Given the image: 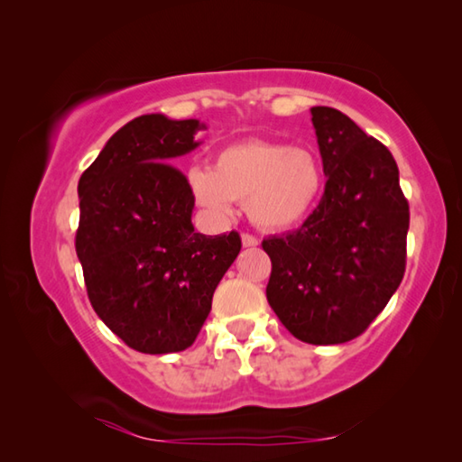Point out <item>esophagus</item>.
Returning a JSON list of instances; mask_svg holds the SVG:
<instances>
[{
  "mask_svg": "<svg viewBox=\"0 0 462 462\" xmlns=\"http://www.w3.org/2000/svg\"><path fill=\"white\" fill-rule=\"evenodd\" d=\"M242 246L245 248H254V246H259V240H256L253 234H242Z\"/></svg>",
  "mask_w": 462,
  "mask_h": 462,
  "instance_id": "esophagus-1",
  "label": "esophagus"
}]
</instances>
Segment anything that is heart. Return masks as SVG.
I'll use <instances>...</instances> for the list:
<instances>
[{"mask_svg":"<svg viewBox=\"0 0 462 462\" xmlns=\"http://www.w3.org/2000/svg\"><path fill=\"white\" fill-rule=\"evenodd\" d=\"M195 201L217 217L232 216L245 201L261 230H289L311 214L324 189V173L306 148L277 143H240L222 148L214 167L187 173Z\"/></svg>","mask_w":462,"mask_h":462,"instance_id":"b5f03b06","label":"heart"}]
</instances>
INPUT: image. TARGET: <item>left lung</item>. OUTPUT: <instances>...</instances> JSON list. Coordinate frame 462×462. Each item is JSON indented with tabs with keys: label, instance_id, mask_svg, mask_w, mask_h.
I'll return each instance as SVG.
<instances>
[{
	"label": "left lung",
	"instance_id": "1",
	"mask_svg": "<svg viewBox=\"0 0 462 462\" xmlns=\"http://www.w3.org/2000/svg\"><path fill=\"white\" fill-rule=\"evenodd\" d=\"M326 189L301 228L263 240L269 306L295 338L342 344L361 336L405 273L410 206L395 159L346 114L311 107Z\"/></svg>",
	"mask_w": 462,
	"mask_h": 462
}]
</instances>
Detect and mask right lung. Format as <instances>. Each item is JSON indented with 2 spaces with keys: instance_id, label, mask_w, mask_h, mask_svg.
I'll list each match as a JSON object with an SVG mask.
<instances>
[{
  "instance_id": "1",
  "label": "right lung",
  "mask_w": 462,
  "mask_h": 462,
  "mask_svg": "<svg viewBox=\"0 0 462 462\" xmlns=\"http://www.w3.org/2000/svg\"><path fill=\"white\" fill-rule=\"evenodd\" d=\"M199 120L138 116L101 148L79 179L75 248L96 314L144 355L191 346L224 273L240 253L238 232H195V198L175 169L201 143Z\"/></svg>"
}]
</instances>
